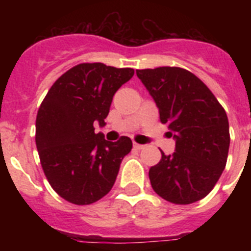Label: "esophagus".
Segmentation results:
<instances>
[{
  "label": "esophagus",
  "instance_id": "34e87169",
  "mask_svg": "<svg viewBox=\"0 0 251 251\" xmlns=\"http://www.w3.org/2000/svg\"><path fill=\"white\" fill-rule=\"evenodd\" d=\"M145 147H146V146L139 145V143H136V142H134V143H133V148H134V150L141 151V150H143V148H145Z\"/></svg>",
  "mask_w": 251,
  "mask_h": 251
}]
</instances>
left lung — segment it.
Wrapping results in <instances>:
<instances>
[{"label":"left lung","mask_w":251,"mask_h":251,"mask_svg":"<svg viewBox=\"0 0 251 251\" xmlns=\"http://www.w3.org/2000/svg\"><path fill=\"white\" fill-rule=\"evenodd\" d=\"M176 141L174 154L162 153L150 168L152 188L176 205L196 202L220 178L230 146L229 121L211 90L188 70L176 66L137 70Z\"/></svg>","instance_id":"1"}]
</instances>
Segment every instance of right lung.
Masks as SVG:
<instances>
[{
    "label": "right lung",
    "instance_id": "1",
    "mask_svg": "<svg viewBox=\"0 0 251 251\" xmlns=\"http://www.w3.org/2000/svg\"><path fill=\"white\" fill-rule=\"evenodd\" d=\"M134 74L101 63L74 66L52 84L36 117V147L44 174L64 200L90 205L112 190L132 141L94 132L105 126L115 92Z\"/></svg>",
    "mask_w": 251,
    "mask_h": 251
}]
</instances>
